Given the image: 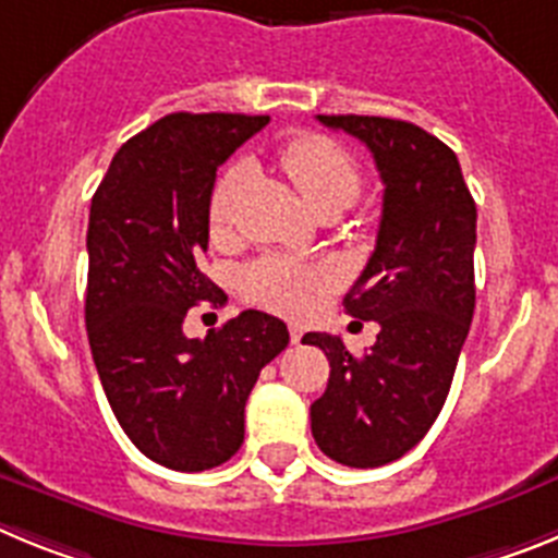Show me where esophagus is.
I'll return each instance as SVG.
<instances>
[{
  "instance_id": "1",
  "label": "esophagus",
  "mask_w": 558,
  "mask_h": 558,
  "mask_svg": "<svg viewBox=\"0 0 558 558\" xmlns=\"http://www.w3.org/2000/svg\"><path fill=\"white\" fill-rule=\"evenodd\" d=\"M302 327H290V343H299L302 340Z\"/></svg>"
}]
</instances>
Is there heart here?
Here are the masks:
<instances>
[{"instance_id": "heart-1", "label": "heart", "mask_w": 558, "mask_h": 558, "mask_svg": "<svg viewBox=\"0 0 558 558\" xmlns=\"http://www.w3.org/2000/svg\"><path fill=\"white\" fill-rule=\"evenodd\" d=\"M279 167L293 181L304 201L313 209L343 206L357 198L360 172L347 150L318 133H302L279 150ZM243 184V167L234 165L220 175L209 198V231L226 234L234 220V204ZM324 284V274L307 265L290 263L282 256H263L243 270L240 288L248 302L268 307L274 313L302 315L313 304V293Z\"/></svg>"}]
</instances>
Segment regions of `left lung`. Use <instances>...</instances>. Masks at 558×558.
I'll use <instances>...</instances> for the list:
<instances>
[{
  "instance_id": "1",
  "label": "left lung",
  "mask_w": 558,
  "mask_h": 558,
  "mask_svg": "<svg viewBox=\"0 0 558 558\" xmlns=\"http://www.w3.org/2000/svg\"><path fill=\"white\" fill-rule=\"evenodd\" d=\"M372 150L383 192L377 245L343 299L377 322L372 352L354 357L338 335L307 332L329 360V383L310 405L315 445L354 470H374L425 438L450 393L475 313L477 209L456 153L405 120L318 113Z\"/></svg>"
}]
</instances>
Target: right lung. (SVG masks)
Instances as JSON below:
<instances>
[{
  "label": "right lung",
  "mask_w": 558,
  "mask_h": 558,
  "mask_svg": "<svg viewBox=\"0 0 558 558\" xmlns=\"http://www.w3.org/2000/svg\"><path fill=\"white\" fill-rule=\"evenodd\" d=\"M268 125L245 113H170L117 150L88 211V347L113 416L150 461L204 472L245 436L256 377L288 327L245 310L204 340L186 310L226 293L201 270L218 167Z\"/></svg>",
  "instance_id": "obj_1"
}]
</instances>
